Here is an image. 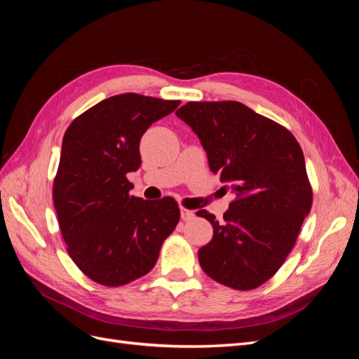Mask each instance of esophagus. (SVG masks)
<instances>
[{"label": "esophagus", "instance_id": "obj_1", "mask_svg": "<svg viewBox=\"0 0 359 359\" xmlns=\"http://www.w3.org/2000/svg\"><path fill=\"white\" fill-rule=\"evenodd\" d=\"M193 217H194V212H193V211L186 210V208H181V219H182L184 222H189V220H191Z\"/></svg>", "mask_w": 359, "mask_h": 359}]
</instances>
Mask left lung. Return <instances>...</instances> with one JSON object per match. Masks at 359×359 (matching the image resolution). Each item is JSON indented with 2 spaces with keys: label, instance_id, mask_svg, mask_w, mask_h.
Wrapping results in <instances>:
<instances>
[{
  "label": "left lung",
  "instance_id": "obj_1",
  "mask_svg": "<svg viewBox=\"0 0 359 359\" xmlns=\"http://www.w3.org/2000/svg\"><path fill=\"white\" fill-rule=\"evenodd\" d=\"M177 116L198 135L210 169L236 196L222 223L208 211L196 212L214 229L199 248L202 269L236 290L264 285L283 265L311 210L299 144L287 128L240 102H189Z\"/></svg>",
  "mask_w": 359,
  "mask_h": 359
}]
</instances>
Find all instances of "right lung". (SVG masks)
I'll return each mask as SVG.
<instances>
[{
    "label": "right lung",
    "instance_id": "right-lung-1",
    "mask_svg": "<svg viewBox=\"0 0 359 359\" xmlns=\"http://www.w3.org/2000/svg\"><path fill=\"white\" fill-rule=\"evenodd\" d=\"M180 103L114 95L76 118L62 137L53 205L70 257L95 283L115 287L148 274L180 222L175 199L130 196L126 177L140 166V137Z\"/></svg>",
    "mask_w": 359,
    "mask_h": 359
}]
</instances>
